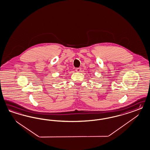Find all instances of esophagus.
<instances>
[{
    "instance_id": "obj_1",
    "label": "esophagus",
    "mask_w": 150,
    "mask_h": 150,
    "mask_svg": "<svg viewBox=\"0 0 150 150\" xmlns=\"http://www.w3.org/2000/svg\"><path fill=\"white\" fill-rule=\"evenodd\" d=\"M81 70H82V68H77L76 69V71L77 72H81Z\"/></svg>"
}]
</instances>
